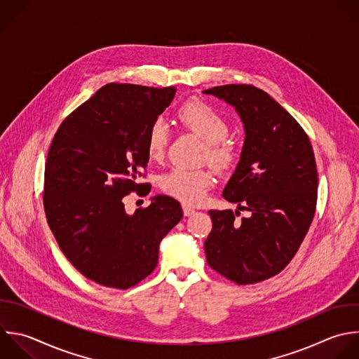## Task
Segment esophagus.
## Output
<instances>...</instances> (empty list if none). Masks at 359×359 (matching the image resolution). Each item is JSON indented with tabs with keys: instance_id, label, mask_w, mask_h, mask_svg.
I'll return each instance as SVG.
<instances>
[{
	"instance_id": "esophagus-1",
	"label": "esophagus",
	"mask_w": 359,
	"mask_h": 359,
	"mask_svg": "<svg viewBox=\"0 0 359 359\" xmlns=\"http://www.w3.org/2000/svg\"><path fill=\"white\" fill-rule=\"evenodd\" d=\"M182 210H184V215H185V216H192V215L195 213V209L191 208V206H188V205H184V206H182Z\"/></svg>"
}]
</instances>
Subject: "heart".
Returning <instances> with one entry per match:
<instances>
[{"instance_id":"obj_1","label":"heart","mask_w":359,"mask_h":359,"mask_svg":"<svg viewBox=\"0 0 359 359\" xmlns=\"http://www.w3.org/2000/svg\"><path fill=\"white\" fill-rule=\"evenodd\" d=\"M178 119L184 128L208 143L205 157L215 168L226 170L233 164L236 150L231 143L224 140L230 132V125L222 112L202 100H189L180 107ZM168 139L167 123L161 118L153 121L147 130V153L151 160L163 158ZM210 184L212 174L208 170L174 168L160 180L164 192L189 205L202 202Z\"/></svg>"}]
</instances>
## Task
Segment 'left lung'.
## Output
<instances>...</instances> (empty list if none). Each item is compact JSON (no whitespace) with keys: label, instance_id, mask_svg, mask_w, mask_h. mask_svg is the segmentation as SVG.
Listing matches in <instances>:
<instances>
[{"label":"left lung","instance_id":"obj_1","mask_svg":"<svg viewBox=\"0 0 359 359\" xmlns=\"http://www.w3.org/2000/svg\"><path fill=\"white\" fill-rule=\"evenodd\" d=\"M231 105L244 125L240 161L223 198L248 210H209L208 264L227 279L248 285L279 273L299 250L316 212L317 168L310 140L296 119L266 93L229 84L205 90Z\"/></svg>","mask_w":359,"mask_h":359}]
</instances>
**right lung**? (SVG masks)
I'll return each instance as SVG.
<instances>
[{"label": "right lung", "instance_id": "obj_1", "mask_svg": "<svg viewBox=\"0 0 359 359\" xmlns=\"http://www.w3.org/2000/svg\"><path fill=\"white\" fill-rule=\"evenodd\" d=\"M175 87L107 84L57 129L45 165L46 219L67 259L86 278L128 289L149 276L158 247L182 219L178 201L151 198L128 215L130 192L147 167V130L175 97Z\"/></svg>", "mask_w": 359, "mask_h": 359}]
</instances>
